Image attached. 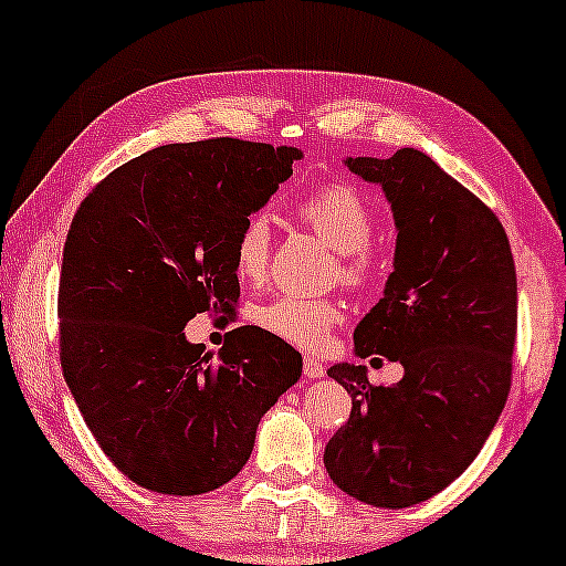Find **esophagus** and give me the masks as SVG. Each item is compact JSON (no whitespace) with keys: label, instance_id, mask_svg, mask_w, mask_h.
Wrapping results in <instances>:
<instances>
[{"label":"esophagus","instance_id":"esophagus-1","mask_svg":"<svg viewBox=\"0 0 566 566\" xmlns=\"http://www.w3.org/2000/svg\"><path fill=\"white\" fill-rule=\"evenodd\" d=\"M304 376L306 378H322L324 376V366L314 358V355H306V358H304Z\"/></svg>","mask_w":566,"mask_h":566}]
</instances>
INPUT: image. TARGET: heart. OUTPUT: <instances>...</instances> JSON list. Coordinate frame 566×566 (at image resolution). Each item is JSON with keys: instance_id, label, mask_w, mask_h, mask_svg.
Returning a JSON list of instances; mask_svg holds the SVG:
<instances>
[{"instance_id": "obj_1", "label": "heart", "mask_w": 566, "mask_h": 566, "mask_svg": "<svg viewBox=\"0 0 566 566\" xmlns=\"http://www.w3.org/2000/svg\"><path fill=\"white\" fill-rule=\"evenodd\" d=\"M298 219L337 252L339 281L366 289L378 275V258L370 247L378 216L366 196L350 182H327L306 192L296 203ZM273 231L265 213L247 216L234 239V268L247 281L268 273ZM345 319V304L337 298H308L296 293L262 301L252 308V322L285 343L316 350L327 343L329 332Z\"/></svg>"}]
</instances>
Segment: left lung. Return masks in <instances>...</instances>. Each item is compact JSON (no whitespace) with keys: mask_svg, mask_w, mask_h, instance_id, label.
I'll return each instance as SVG.
<instances>
[{"mask_svg":"<svg viewBox=\"0 0 566 566\" xmlns=\"http://www.w3.org/2000/svg\"><path fill=\"white\" fill-rule=\"evenodd\" d=\"M347 167L381 185L399 231L394 273L355 327V353L401 363L405 378L384 386L366 366L327 370L353 409L324 467L350 497L399 510L459 479L500 420L513 384L515 262L492 208L428 154L399 149Z\"/></svg>","mask_w":566,"mask_h":566,"instance_id":"8db88e82","label":"left lung"}]
</instances>
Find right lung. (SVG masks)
<instances>
[{
    "label": "right lung",
    "instance_id": "right-lung-1",
    "mask_svg": "<svg viewBox=\"0 0 566 566\" xmlns=\"http://www.w3.org/2000/svg\"><path fill=\"white\" fill-rule=\"evenodd\" d=\"M293 159L296 146L229 136L167 144L76 208L59 275L61 368L103 453L144 490H219L298 381L301 353L265 329H231L219 358L182 332L196 314L234 312L237 231Z\"/></svg>",
    "mask_w": 566,
    "mask_h": 566
}]
</instances>
